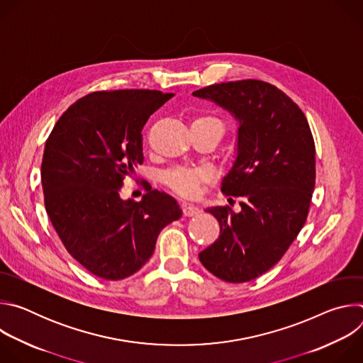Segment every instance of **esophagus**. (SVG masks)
<instances>
[{
	"instance_id": "obj_1",
	"label": "esophagus",
	"mask_w": 363,
	"mask_h": 363,
	"mask_svg": "<svg viewBox=\"0 0 363 363\" xmlns=\"http://www.w3.org/2000/svg\"><path fill=\"white\" fill-rule=\"evenodd\" d=\"M182 214H184V217H194V216L199 214V210L194 205H184L182 206Z\"/></svg>"
}]
</instances>
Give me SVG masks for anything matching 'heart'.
Wrapping results in <instances>:
<instances>
[{"mask_svg": "<svg viewBox=\"0 0 363 363\" xmlns=\"http://www.w3.org/2000/svg\"><path fill=\"white\" fill-rule=\"evenodd\" d=\"M205 125L213 128L217 133L223 135V122L211 115H203L192 121V125ZM208 179V172L202 168H175L167 172L162 178L164 184L174 192L184 198H194L199 192V184Z\"/></svg>", "mask_w": 363, "mask_h": 363, "instance_id": "heart-1", "label": "heart"}]
</instances>
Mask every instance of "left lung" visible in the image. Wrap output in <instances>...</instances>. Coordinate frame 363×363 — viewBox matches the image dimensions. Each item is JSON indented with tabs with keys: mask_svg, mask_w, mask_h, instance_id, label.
<instances>
[{
	"mask_svg": "<svg viewBox=\"0 0 363 363\" xmlns=\"http://www.w3.org/2000/svg\"><path fill=\"white\" fill-rule=\"evenodd\" d=\"M230 111L240 123L237 160L221 192L241 198V211L211 206L218 240L199 252L203 267L228 283L264 274L303 228L316 182V147L308 122L276 86L255 80L217 83L195 90Z\"/></svg>",
	"mask_w": 363,
	"mask_h": 363,
	"instance_id": "left-lung-1",
	"label": "left lung"
}]
</instances>
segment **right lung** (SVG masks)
I'll return each instance as SVG.
<instances>
[{"mask_svg":"<svg viewBox=\"0 0 363 363\" xmlns=\"http://www.w3.org/2000/svg\"><path fill=\"white\" fill-rule=\"evenodd\" d=\"M172 96L149 89L93 91L69 106L47 138L45 211L69 254L100 279L136 273L161 230L182 216L177 201L158 189H146L139 202L119 195L143 162L145 123Z\"/></svg>","mask_w":363,"mask_h":363,"instance_id":"right-lung-1","label":"right lung"}]
</instances>
